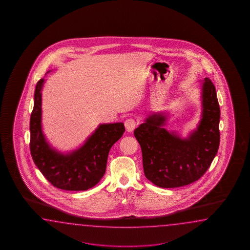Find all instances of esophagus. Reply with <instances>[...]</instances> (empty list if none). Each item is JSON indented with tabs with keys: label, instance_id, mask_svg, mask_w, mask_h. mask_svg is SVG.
Segmentation results:
<instances>
[{
	"label": "esophagus",
	"instance_id": "esophagus-1",
	"mask_svg": "<svg viewBox=\"0 0 250 250\" xmlns=\"http://www.w3.org/2000/svg\"><path fill=\"white\" fill-rule=\"evenodd\" d=\"M125 127H126V129H127V131L128 132H131L134 130V128L137 127V125H138V123H137V121L136 120H134L132 118H128L127 119L126 121H125Z\"/></svg>",
	"mask_w": 250,
	"mask_h": 250
}]
</instances>
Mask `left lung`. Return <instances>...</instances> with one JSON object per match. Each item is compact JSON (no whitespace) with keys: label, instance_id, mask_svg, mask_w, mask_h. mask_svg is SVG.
<instances>
[{"label":"left lung","instance_id":"1","mask_svg":"<svg viewBox=\"0 0 250 250\" xmlns=\"http://www.w3.org/2000/svg\"><path fill=\"white\" fill-rule=\"evenodd\" d=\"M202 112L196 129L182 138L165 126L167 114L154 112L134 130L142 150L146 178L160 188L186 186L200 179L217 154L220 107L215 87L202 80Z\"/></svg>","mask_w":250,"mask_h":250}]
</instances>
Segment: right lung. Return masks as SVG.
<instances>
[{"label": "right lung", "mask_w": 250, "mask_h": 250, "mask_svg": "<svg viewBox=\"0 0 250 250\" xmlns=\"http://www.w3.org/2000/svg\"><path fill=\"white\" fill-rule=\"evenodd\" d=\"M44 82L45 80L41 79L37 84L30 117L33 161L53 186L68 191L86 190L96 186L104 175L110 149L123 137L124 124H100L80 147L65 154L60 152L48 143L42 132V89Z\"/></svg>", "instance_id": "add662e5"}]
</instances>
